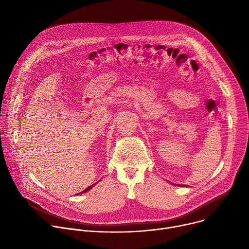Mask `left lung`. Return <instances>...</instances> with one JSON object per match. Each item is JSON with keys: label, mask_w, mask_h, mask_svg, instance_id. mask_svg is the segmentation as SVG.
<instances>
[{"label": "left lung", "mask_w": 249, "mask_h": 249, "mask_svg": "<svg viewBox=\"0 0 249 249\" xmlns=\"http://www.w3.org/2000/svg\"><path fill=\"white\" fill-rule=\"evenodd\" d=\"M177 185H178V186H181V185H180V184H177ZM183 186H185V185H183Z\"/></svg>", "instance_id": "1"}]
</instances>
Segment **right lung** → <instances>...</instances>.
Returning a JSON list of instances; mask_svg holds the SVG:
<instances>
[{"instance_id":"1","label":"right lung","mask_w":249,"mask_h":249,"mask_svg":"<svg viewBox=\"0 0 249 249\" xmlns=\"http://www.w3.org/2000/svg\"><path fill=\"white\" fill-rule=\"evenodd\" d=\"M97 182H99V181H97ZM97 182H96V183H94V184H92V185H90V186H89L87 189H85L84 191H82V192H80V193H78V194H83V193H86V192H88V191H89V190H90V189H91V188H92V187H93L95 184H97Z\"/></svg>"}]
</instances>
